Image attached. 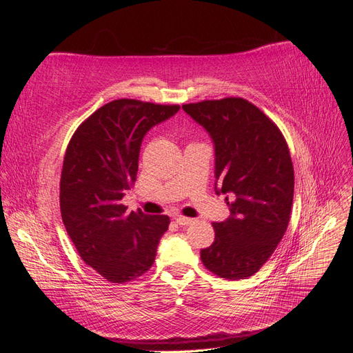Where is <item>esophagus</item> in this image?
<instances>
[{
    "label": "esophagus",
    "mask_w": 353,
    "mask_h": 353,
    "mask_svg": "<svg viewBox=\"0 0 353 353\" xmlns=\"http://www.w3.org/2000/svg\"><path fill=\"white\" fill-rule=\"evenodd\" d=\"M175 222L178 223V225H190L191 222H193V219L191 218H185V216H175Z\"/></svg>",
    "instance_id": "esophagus-1"
}]
</instances>
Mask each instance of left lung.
<instances>
[{
  "mask_svg": "<svg viewBox=\"0 0 353 353\" xmlns=\"http://www.w3.org/2000/svg\"><path fill=\"white\" fill-rule=\"evenodd\" d=\"M215 144L216 193L231 194L230 218L213 222L215 241L200 252L203 265L225 280L258 272L290 221L294 172L284 135L241 97L184 104Z\"/></svg>",
  "mask_w": 353,
  "mask_h": 353,
  "instance_id": "left-lung-1",
  "label": "left lung"
}]
</instances>
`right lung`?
I'll return each instance as SVG.
<instances>
[{
  "label": "right lung",
  "instance_id": "1",
  "mask_svg": "<svg viewBox=\"0 0 353 353\" xmlns=\"http://www.w3.org/2000/svg\"><path fill=\"white\" fill-rule=\"evenodd\" d=\"M178 104L113 100L83 121L70 138L60 178V210L82 261L110 283H128L152 268L166 215L128 212L125 193L137 181L147 131Z\"/></svg>",
  "mask_w": 353,
  "mask_h": 353
}]
</instances>
